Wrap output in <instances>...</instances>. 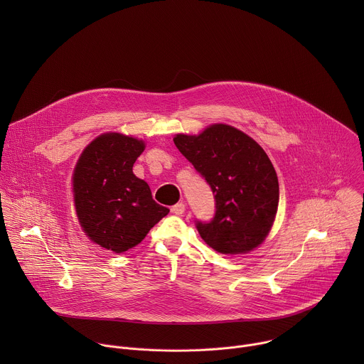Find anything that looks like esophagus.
I'll return each instance as SVG.
<instances>
[{
  "instance_id": "obj_1",
  "label": "esophagus",
  "mask_w": 364,
  "mask_h": 364,
  "mask_svg": "<svg viewBox=\"0 0 364 364\" xmlns=\"http://www.w3.org/2000/svg\"><path fill=\"white\" fill-rule=\"evenodd\" d=\"M184 210H186V205L183 203H177L171 207V213L176 216H181L184 213Z\"/></svg>"
}]
</instances>
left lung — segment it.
Wrapping results in <instances>:
<instances>
[{"label":"left lung","instance_id":"8db88e82","mask_svg":"<svg viewBox=\"0 0 364 364\" xmlns=\"http://www.w3.org/2000/svg\"><path fill=\"white\" fill-rule=\"evenodd\" d=\"M174 144L215 196L210 222L196 220L201 239L225 255L261 245L275 220L279 186L267 152L242 131L216 124L200 135H177Z\"/></svg>","mask_w":364,"mask_h":364}]
</instances>
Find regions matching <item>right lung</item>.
<instances>
[{
	"mask_svg": "<svg viewBox=\"0 0 364 364\" xmlns=\"http://www.w3.org/2000/svg\"><path fill=\"white\" fill-rule=\"evenodd\" d=\"M142 141L103 134L86 146L73 174L75 207L85 233L122 253L138 245L170 209L155 203L149 186L132 173Z\"/></svg>",
	"mask_w": 364,
	"mask_h": 364,
	"instance_id": "add662e5",
	"label": "right lung"
}]
</instances>
